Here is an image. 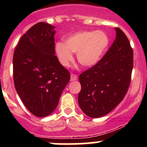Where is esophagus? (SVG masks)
Wrapping results in <instances>:
<instances>
[{"label":"esophagus","mask_w":147,"mask_h":147,"mask_svg":"<svg viewBox=\"0 0 147 147\" xmlns=\"http://www.w3.org/2000/svg\"><path fill=\"white\" fill-rule=\"evenodd\" d=\"M77 79H78V76H76V74H71V81H76V80H77Z\"/></svg>","instance_id":"obj_1"}]
</instances>
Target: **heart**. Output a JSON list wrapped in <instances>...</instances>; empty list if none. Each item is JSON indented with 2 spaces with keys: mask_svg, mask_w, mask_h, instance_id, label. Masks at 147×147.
<instances>
[{
  "mask_svg": "<svg viewBox=\"0 0 147 147\" xmlns=\"http://www.w3.org/2000/svg\"><path fill=\"white\" fill-rule=\"evenodd\" d=\"M108 43V37L105 32L83 31L66 38L65 42H57L55 51L64 67L69 66L74 61L72 53H76V59L82 66L91 67L102 58Z\"/></svg>",
  "mask_w": 147,
  "mask_h": 147,
  "instance_id": "1",
  "label": "heart"
}]
</instances>
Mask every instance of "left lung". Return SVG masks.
Instances as JSON below:
<instances>
[{
	"label": "left lung",
	"instance_id": "1",
	"mask_svg": "<svg viewBox=\"0 0 147 147\" xmlns=\"http://www.w3.org/2000/svg\"><path fill=\"white\" fill-rule=\"evenodd\" d=\"M116 37L96 64L80 75V108L88 116L99 118L112 111L124 99L133 67V51L121 29L115 27Z\"/></svg>",
	"mask_w": 147,
	"mask_h": 147
}]
</instances>
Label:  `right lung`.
Instances as JSON below:
<instances>
[{
	"label": "right lung",
	"mask_w": 147,
	"mask_h": 147,
	"mask_svg": "<svg viewBox=\"0 0 147 147\" xmlns=\"http://www.w3.org/2000/svg\"><path fill=\"white\" fill-rule=\"evenodd\" d=\"M54 34L51 24L36 23L20 38L13 56L17 93L37 117H45L55 110L71 77L55 55Z\"/></svg>",
	"instance_id": "obj_1"
}]
</instances>
